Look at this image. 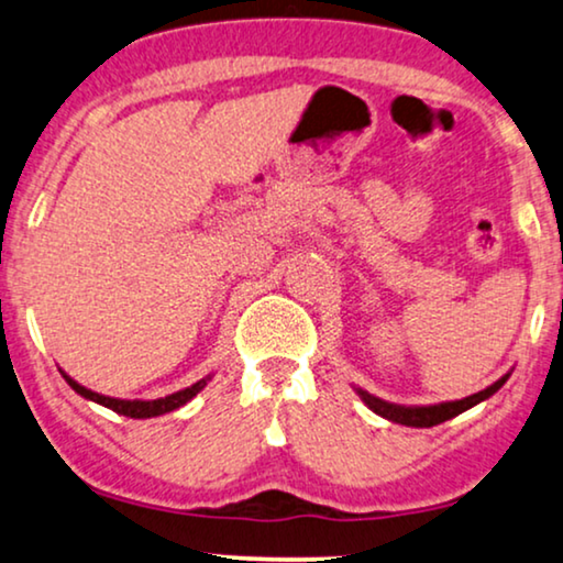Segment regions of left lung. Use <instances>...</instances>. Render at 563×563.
<instances>
[{
  "mask_svg": "<svg viewBox=\"0 0 563 563\" xmlns=\"http://www.w3.org/2000/svg\"><path fill=\"white\" fill-rule=\"evenodd\" d=\"M507 378H509V373H507V376H501L499 380H494L492 386H486L484 391L466 396V399L430 404V407H401V404H391V401L378 399V396L363 391V388H355V391L360 394V399L368 404V409H373L376 415H380L384 419H391V422H399V424H407V427H434V424L448 422V419L463 415V411L476 407V404L486 401L489 396H494L501 386H505Z\"/></svg>",
  "mask_w": 563,
  "mask_h": 563,
  "instance_id": "obj_1",
  "label": "left lung"
}]
</instances>
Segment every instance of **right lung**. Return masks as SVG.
Listing matches in <instances>:
<instances>
[{"instance_id": "right-lung-1", "label": "right lung", "mask_w": 563, "mask_h": 563, "mask_svg": "<svg viewBox=\"0 0 563 563\" xmlns=\"http://www.w3.org/2000/svg\"><path fill=\"white\" fill-rule=\"evenodd\" d=\"M62 376L66 378V384H69L79 396H85V399L95 401V404H102V407H108V409H112V411H118V415L131 417V419L159 417V415H167V411H175V409H179V407H185V404L190 401L192 396H198L200 391H203L208 380H211V376H206V378H200L198 384L187 386V388H183V391H175V394L164 396V399L144 401V399H112V396L97 394V391H92V388H85L81 384H77V380H74L71 376H66L64 371H62Z\"/></svg>"}]
</instances>
